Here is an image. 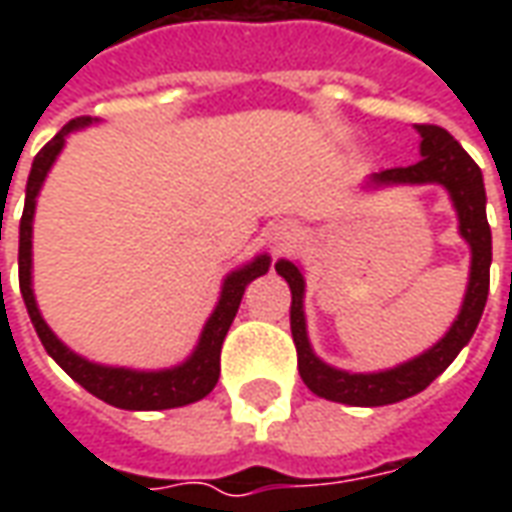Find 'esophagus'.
I'll return each instance as SVG.
<instances>
[{
    "label": "esophagus",
    "instance_id": "obj_1",
    "mask_svg": "<svg viewBox=\"0 0 512 512\" xmlns=\"http://www.w3.org/2000/svg\"><path fill=\"white\" fill-rule=\"evenodd\" d=\"M296 235L299 233H296V227H293V224H279L277 233H274V238H271V241H274L277 246H285V244H290Z\"/></svg>",
    "mask_w": 512,
    "mask_h": 512
}]
</instances>
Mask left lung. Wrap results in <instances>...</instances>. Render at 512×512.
<instances>
[{
  "mask_svg": "<svg viewBox=\"0 0 512 512\" xmlns=\"http://www.w3.org/2000/svg\"><path fill=\"white\" fill-rule=\"evenodd\" d=\"M419 158L411 167H395L376 172L370 183L373 186H395V183H439L450 191V200L458 213V230L472 246V271H469V288L463 296V307L450 326V332L439 343L419 354L411 362L381 370V373H345L337 367L326 365L312 354L307 323H304V277L290 260H279L277 274L285 277L290 285V332L299 354V376L310 392L318 397L345 403V406H389L397 400L417 395L425 386L452 365V359L461 354V348L472 340L477 323L483 318L485 301H488V282H491V227L485 219V186L483 172L474 164L472 156L463 150L450 131L441 126L422 123L417 126Z\"/></svg>",
  "mask_w": 512,
  "mask_h": 512,
  "instance_id": "left-lung-1",
  "label": "left lung"
}]
</instances>
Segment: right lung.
Returning a JSON list of instances; mask_svg holds the SVG:
<instances>
[{
    "mask_svg": "<svg viewBox=\"0 0 512 512\" xmlns=\"http://www.w3.org/2000/svg\"><path fill=\"white\" fill-rule=\"evenodd\" d=\"M87 123H90V117L71 120L60 134L43 145V150L32 161V172H29L27 180V200H24L21 227H18V285H21V296H24L29 318H32V326H35L43 348L90 395L101 397L109 406L126 408V411H161V408L189 406L194 400H202L219 381V356H222L227 329H230L235 312H238L246 285L266 274L268 266H271V257H255L252 263H246L244 268H238L224 279L219 304H216V310L205 323L194 354L183 365L145 373V370H128V367L95 365V362H87L84 356L73 354L68 345H62L57 340V334L51 332L49 323L43 321L38 304H35V293H32V216H35L40 186L49 175L54 158L60 156L65 136L76 131V128L87 126Z\"/></svg>",
    "mask_w": 512,
    "mask_h": 512,
    "instance_id": "1",
    "label": "right lung"
}]
</instances>
